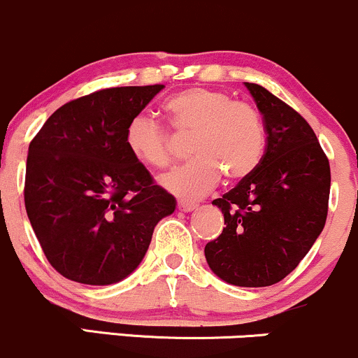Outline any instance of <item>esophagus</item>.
<instances>
[{"mask_svg": "<svg viewBox=\"0 0 358 358\" xmlns=\"http://www.w3.org/2000/svg\"><path fill=\"white\" fill-rule=\"evenodd\" d=\"M178 206H179L180 211L191 213V211H194L196 208H198V204H196V203H184V201H180Z\"/></svg>", "mask_w": 358, "mask_h": 358, "instance_id": "obj_1", "label": "esophagus"}]
</instances>
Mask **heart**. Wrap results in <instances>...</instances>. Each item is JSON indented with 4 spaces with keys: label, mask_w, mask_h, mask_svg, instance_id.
Here are the masks:
<instances>
[{
    "label": "heart",
    "mask_w": 358,
    "mask_h": 358,
    "mask_svg": "<svg viewBox=\"0 0 358 358\" xmlns=\"http://www.w3.org/2000/svg\"><path fill=\"white\" fill-rule=\"evenodd\" d=\"M176 131L191 134L192 160L160 176L159 184L182 199H198L218 184L222 174L238 182L259 167L266 150V128L254 106L233 101L223 91L189 87L164 103ZM125 145L136 162L150 169L171 164L167 130L147 115H136L125 130Z\"/></svg>",
    "instance_id": "obj_1"
}]
</instances>
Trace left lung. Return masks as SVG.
Segmentation results:
<instances>
[{
    "mask_svg": "<svg viewBox=\"0 0 358 358\" xmlns=\"http://www.w3.org/2000/svg\"><path fill=\"white\" fill-rule=\"evenodd\" d=\"M262 113L266 154L259 167L222 198V235L204 247L224 282L266 287L291 274L323 231L330 162L306 120L266 87L245 83Z\"/></svg>",
    "mask_w": 358,
    "mask_h": 358,
    "instance_id": "1",
    "label": "left lung"
}]
</instances>
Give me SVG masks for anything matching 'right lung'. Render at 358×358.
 <instances>
[{
  "instance_id": "1",
  "label": "right lung",
  "mask_w": 358,
  "mask_h": 358,
  "mask_svg": "<svg viewBox=\"0 0 358 358\" xmlns=\"http://www.w3.org/2000/svg\"><path fill=\"white\" fill-rule=\"evenodd\" d=\"M154 86L110 87L60 106L30 142L25 208L50 266L90 286L120 282L140 266L155 224L176 210L131 157L125 130Z\"/></svg>"
}]
</instances>
